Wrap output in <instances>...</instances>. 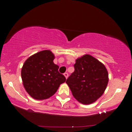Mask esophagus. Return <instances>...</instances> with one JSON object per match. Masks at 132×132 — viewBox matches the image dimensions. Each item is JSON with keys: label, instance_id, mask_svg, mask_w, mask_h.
Wrapping results in <instances>:
<instances>
[{"label": "esophagus", "instance_id": "esophagus-1", "mask_svg": "<svg viewBox=\"0 0 132 132\" xmlns=\"http://www.w3.org/2000/svg\"><path fill=\"white\" fill-rule=\"evenodd\" d=\"M64 76L65 77H66V79H67L68 77V73H67V72H65L64 74Z\"/></svg>", "mask_w": 132, "mask_h": 132}]
</instances>
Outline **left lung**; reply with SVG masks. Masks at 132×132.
Returning <instances> with one entry per match:
<instances>
[{"label": "left lung", "instance_id": "obj_1", "mask_svg": "<svg viewBox=\"0 0 132 132\" xmlns=\"http://www.w3.org/2000/svg\"><path fill=\"white\" fill-rule=\"evenodd\" d=\"M75 71L66 80L77 101L85 105L96 102L104 93L108 83L105 65L94 56L86 54L76 59Z\"/></svg>", "mask_w": 132, "mask_h": 132}]
</instances>
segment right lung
Masks as SVG:
<instances>
[{"label":"right lung","mask_w":132,"mask_h":132,"mask_svg":"<svg viewBox=\"0 0 132 132\" xmlns=\"http://www.w3.org/2000/svg\"><path fill=\"white\" fill-rule=\"evenodd\" d=\"M55 55L49 50L33 54L26 60L21 69L25 89L36 100L52 96L66 78L58 72L59 66L54 63Z\"/></svg>","instance_id":"1"}]
</instances>
